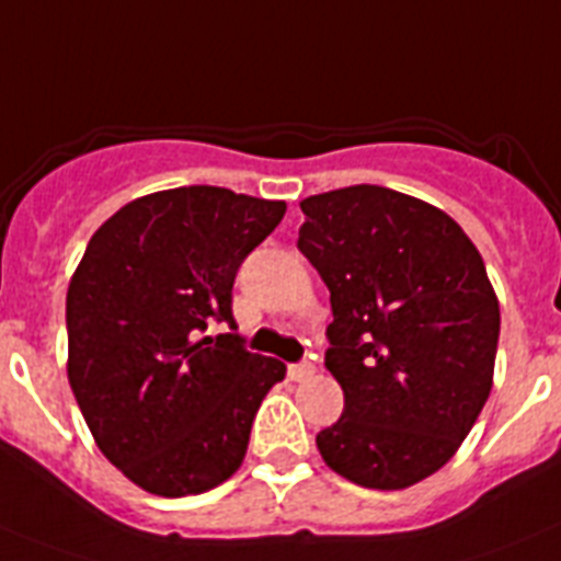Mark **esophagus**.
<instances>
[{
	"mask_svg": "<svg viewBox=\"0 0 561 561\" xmlns=\"http://www.w3.org/2000/svg\"><path fill=\"white\" fill-rule=\"evenodd\" d=\"M313 373H316V367L310 362L290 364V367H287V378H290V381H308Z\"/></svg>",
	"mask_w": 561,
	"mask_h": 561,
	"instance_id": "obj_1",
	"label": "esophagus"
}]
</instances>
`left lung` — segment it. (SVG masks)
Returning <instances> with one entry per match:
<instances>
[{"mask_svg": "<svg viewBox=\"0 0 561 561\" xmlns=\"http://www.w3.org/2000/svg\"><path fill=\"white\" fill-rule=\"evenodd\" d=\"M299 248L330 290L324 367L344 412L316 446L364 489L421 483L455 457L494 383L500 301L440 208L383 186L301 199Z\"/></svg>", "mask_w": 561, "mask_h": 561, "instance_id": "1", "label": "left lung"}]
</instances>
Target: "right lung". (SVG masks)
I'll use <instances>...</instances> for the list:
<instances>
[{"mask_svg":"<svg viewBox=\"0 0 561 561\" xmlns=\"http://www.w3.org/2000/svg\"><path fill=\"white\" fill-rule=\"evenodd\" d=\"M282 199L180 186L126 203L67 287V378L106 460L149 494H203L248 451L285 364L248 353L233 276L285 217Z\"/></svg>","mask_w":561,"mask_h":561,"instance_id":"1","label":"right lung"}]
</instances>
